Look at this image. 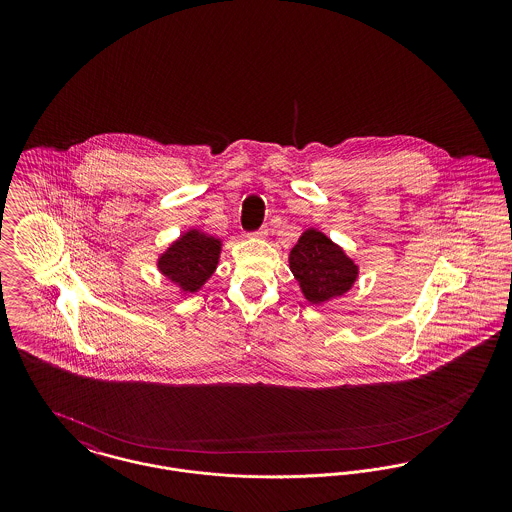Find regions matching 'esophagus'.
Returning <instances> with one entry per match:
<instances>
[{
    "label": "esophagus",
    "instance_id": "obj_1",
    "mask_svg": "<svg viewBox=\"0 0 512 512\" xmlns=\"http://www.w3.org/2000/svg\"><path fill=\"white\" fill-rule=\"evenodd\" d=\"M251 238H259V240H263V238H267L268 230L267 228H261V230H257V232H253V234H249Z\"/></svg>",
    "mask_w": 512,
    "mask_h": 512
}]
</instances>
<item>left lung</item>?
I'll list each match as a JSON object with an SVG mask.
<instances>
[{
  "label": "left lung",
  "mask_w": 512,
  "mask_h": 512,
  "mask_svg": "<svg viewBox=\"0 0 512 512\" xmlns=\"http://www.w3.org/2000/svg\"><path fill=\"white\" fill-rule=\"evenodd\" d=\"M290 268L309 303H326L351 290L359 267L326 234L309 228L290 251Z\"/></svg>",
  "instance_id": "obj_1"
}]
</instances>
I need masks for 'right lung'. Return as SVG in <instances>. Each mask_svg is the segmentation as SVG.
<instances>
[{"mask_svg":"<svg viewBox=\"0 0 512 512\" xmlns=\"http://www.w3.org/2000/svg\"><path fill=\"white\" fill-rule=\"evenodd\" d=\"M220 247L219 238L194 228L161 253L157 268L182 292L194 293L203 288L219 265Z\"/></svg>","mask_w":512,"mask_h":512,"instance_id":"right-lung-1","label":"right lung"}]
</instances>
